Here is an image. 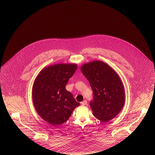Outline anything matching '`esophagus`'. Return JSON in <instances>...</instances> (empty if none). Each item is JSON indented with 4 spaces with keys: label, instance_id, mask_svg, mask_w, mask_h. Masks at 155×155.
<instances>
[{
    "label": "esophagus",
    "instance_id": "1",
    "mask_svg": "<svg viewBox=\"0 0 155 155\" xmlns=\"http://www.w3.org/2000/svg\"><path fill=\"white\" fill-rule=\"evenodd\" d=\"M81 104H82V105H86V104H87V101L86 100H84V101L81 102Z\"/></svg>",
    "mask_w": 155,
    "mask_h": 155
}]
</instances>
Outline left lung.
<instances>
[{"label":"left lung","instance_id":"left-lung-1","mask_svg":"<svg viewBox=\"0 0 155 155\" xmlns=\"http://www.w3.org/2000/svg\"><path fill=\"white\" fill-rule=\"evenodd\" d=\"M81 70L93 91L90 106L94 116L102 122L116 117L125 102L124 87L118 74L101 61L85 64Z\"/></svg>","mask_w":155,"mask_h":155}]
</instances>
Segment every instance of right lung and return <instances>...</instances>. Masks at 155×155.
Returning <instances> with one entry per match:
<instances>
[{
	"label": "right lung",
	"mask_w": 155,
	"mask_h": 155,
	"mask_svg": "<svg viewBox=\"0 0 155 155\" xmlns=\"http://www.w3.org/2000/svg\"><path fill=\"white\" fill-rule=\"evenodd\" d=\"M77 68L76 64H58L44 68L32 88V99L38 114L53 127L63 124L80 105L66 85Z\"/></svg>",
	"instance_id": "add662e5"
}]
</instances>
